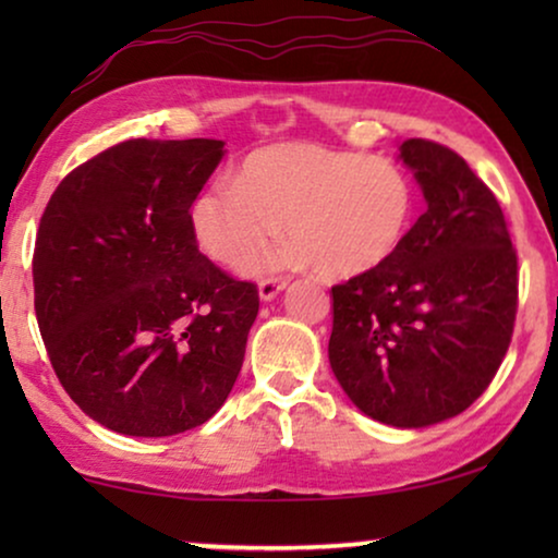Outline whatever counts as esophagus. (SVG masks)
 <instances>
[{
    "mask_svg": "<svg viewBox=\"0 0 558 558\" xmlns=\"http://www.w3.org/2000/svg\"><path fill=\"white\" fill-rule=\"evenodd\" d=\"M289 279H281V277H269V279H262L258 281V296H262L264 302H271L274 296H277L281 289H287Z\"/></svg>",
    "mask_w": 558,
    "mask_h": 558,
    "instance_id": "1",
    "label": "esophagus"
}]
</instances>
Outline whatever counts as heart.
<instances>
[{
    "label": "heart",
    "instance_id": "b5f03b06",
    "mask_svg": "<svg viewBox=\"0 0 558 558\" xmlns=\"http://www.w3.org/2000/svg\"><path fill=\"white\" fill-rule=\"evenodd\" d=\"M414 216L416 187L399 165L284 142L251 151L239 178L220 174L203 187L190 205V231L210 262L241 269L287 222L295 239L264 263L250 260L251 274L317 266L325 277L345 279L386 264Z\"/></svg>",
    "mask_w": 558,
    "mask_h": 558
}]
</instances>
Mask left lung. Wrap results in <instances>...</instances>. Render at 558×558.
Wrapping results in <instances>:
<instances>
[{"instance_id":"8db88e82","label":"left lung","mask_w":558,"mask_h":558,"mask_svg":"<svg viewBox=\"0 0 558 558\" xmlns=\"http://www.w3.org/2000/svg\"><path fill=\"white\" fill-rule=\"evenodd\" d=\"M426 210L401 248L332 287L327 355L365 416L422 429L462 414L508 353L518 258L490 187L457 151L407 140Z\"/></svg>"}]
</instances>
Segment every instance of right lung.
Returning <instances> with one entry per match:
<instances>
[{"mask_svg":"<svg viewBox=\"0 0 558 558\" xmlns=\"http://www.w3.org/2000/svg\"><path fill=\"white\" fill-rule=\"evenodd\" d=\"M220 140H129L65 174L40 218L35 315L68 396L106 429L172 437L239 378L258 289L197 248L190 205Z\"/></svg>","mask_w":558,"mask_h":558,"instance_id":"add662e5","label":"right lung"}]
</instances>
